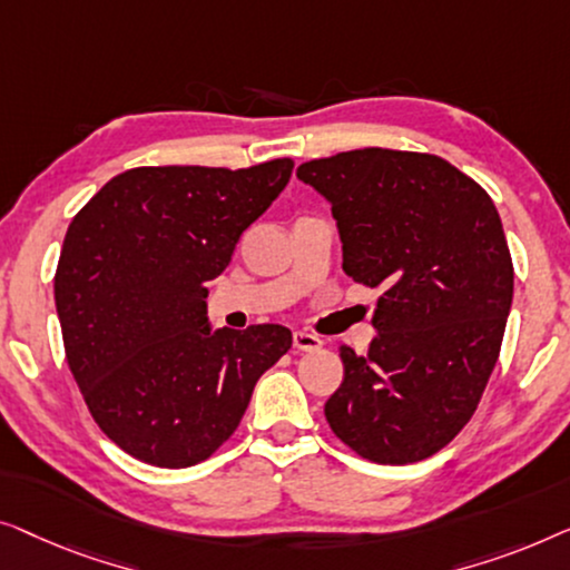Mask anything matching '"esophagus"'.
Returning <instances> with one entry per match:
<instances>
[{
    "label": "esophagus",
    "mask_w": 570,
    "mask_h": 570,
    "mask_svg": "<svg viewBox=\"0 0 570 570\" xmlns=\"http://www.w3.org/2000/svg\"><path fill=\"white\" fill-rule=\"evenodd\" d=\"M294 348L302 351V354H315V351L323 348V341L317 335H312L307 331H296L294 333Z\"/></svg>",
    "instance_id": "1"
}]
</instances>
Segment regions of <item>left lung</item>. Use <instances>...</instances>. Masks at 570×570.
<instances>
[{"mask_svg": "<svg viewBox=\"0 0 570 570\" xmlns=\"http://www.w3.org/2000/svg\"><path fill=\"white\" fill-rule=\"evenodd\" d=\"M296 178L331 202L343 271L382 292L366 354L341 348L325 419L368 462L426 460L472 419L501 354L514 263L495 204L426 151H341Z\"/></svg>", "mask_w": 570, "mask_h": 570, "instance_id": "left-lung-1", "label": "left lung"}]
</instances>
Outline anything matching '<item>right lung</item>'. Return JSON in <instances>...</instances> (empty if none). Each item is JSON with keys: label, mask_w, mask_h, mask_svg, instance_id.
<instances>
[{"label": "right lung", "mask_w": 570, "mask_h": 570, "mask_svg": "<svg viewBox=\"0 0 570 570\" xmlns=\"http://www.w3.org/2000/svg\"><path fill=\"white\" fill-rule=\"evenodd\" d=\"M294 159L243 170L134 167L71 219L53 276L63 354L102 434L155 468L212 456L255 382L292 348L284 325L208 331L206 284L276 202Z\"/></svg>", "instance_id": "1"}]
</instances>
